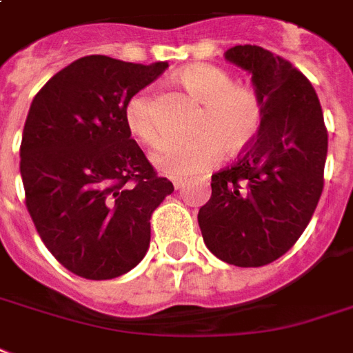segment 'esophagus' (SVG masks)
Segmentation results:
<instances>
[{
	"label": "esophagus",
	"instance_id": "obj_1",
	"mask_svg": "<svg viewBox=\"0 0 353 353\" xmlns=\"http://www.w3.org/2000/svg\"><path fill=\"white\" fill-rule=\"evenodd\" d=\"M171 182H173V186L176 188V190H180V188L184 186V179H176V176H174V179H171Z\"/></svg>",
	"mask_w": 353,
	"mask_h": 353
}]
</instances>
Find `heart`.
<instances>
[{"mask_svg": "<svg viewBox=\"0 0 353 353\" xmlns=\"http://www.w3.org/2000/svg\"><path fill=\"white\" fill-rule=\"evenodd\" d=\"M182 89L201 102L192 124V139L165 141L154 148L150 160L169 176H192L216 165L221 150L238 154L255 141L262 128L264 105L256 87L234 79L217 65H193L179 74ZM124 123L139 141L152 145L160 130L147 91L130 98L124 105Z\"/></svg>", "mask_w": 353, "mask_h": 353, "instance_id": "b5f03b06", "label": "heart"}]
</instances>
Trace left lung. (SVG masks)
Listing matches in <instances>:
<instances>
[{"label": "left lung", "instance_id": "left-lung-1", "mask_svg": "<svg viewBox=\"0 0 353 353\" xmlns=\"http://www.w3.org/2000/svg\"><path fill=\"white\" fill-rule=\"evenodd\" d=\"M225 57L251 72L264 119L238 161L212 174L197 219L217 259L259 268L285 255L311 221L324 190L327 128L311 81L290 61L255 44Z\"/></svg>", "mask_w": 353, "mask_h": 353}]
</instances>
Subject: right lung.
<instances>
[{
  "label": "right lung",
  "mask_w": 353,
  "mask_h": 353,
  "mask_svg": "<svg viewBox=\"0 0 353 353\" xmlns=\"http://www.w3.org/2000/svg\"><path fill=\"white\" fill-rule=\"evenodd\" d=\"M87 55L37 92L20 145L26 206L48 251L91 281L136 268L152 212L173 193L124 123L130 98L165 72Z\"/></svg>",
  "instance_id": "add662e5"
}]
</instances>
